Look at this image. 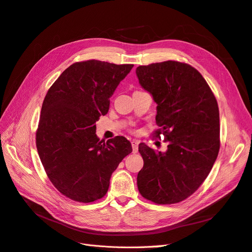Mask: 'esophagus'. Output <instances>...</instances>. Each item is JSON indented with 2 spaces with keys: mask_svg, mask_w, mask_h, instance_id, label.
I'll return each instance as SVG.
<instances>
[{
  "mask_svg": "<svg viewBox=\"0 0 252 252\" xmlns=\"http://www.w3.org/2000/svg\"><path fill=\"white\" fill-rule=\"evenodd\" d=\"M131 146H132L133 153H137V151H138V140H136V139L131 140Z\"/></svg>",
  "mask_w": 252,
  "mask_h": 252,
  "instance_id": "obj_1",
  "label": "esophagus"
}]
</instances>
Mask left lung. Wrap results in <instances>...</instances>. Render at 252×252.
I'll use <instances>...</instances> for the list:
<instances>
[{
	"label": "left lung",
	"instance_id": "obj_1",
	"mask_svg": "<svg viewBox=\"0 0 252 252\" xmlns=\"http://www.w3.org/2000/svg\"><path fill=\"white\" fill-rule=\"evenodd\" d=\"M136 75L158 104L156 135L163 133L168 141L165 153L139 143L143 167L137 174L138 190L156 204H174L195 193L218 158V101L205 79L188 63L140 65Z\"/></svg>",
	"mask_w": 252,
	"mask_h": 252
}]
</instances>
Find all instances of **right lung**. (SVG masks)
Listing matches in <instances>:
<instances>
[{"instance_id": "1", "label": "right lung", "mask_w": 252, "mask_h": 252, "mask_svg": "<svg viewBox=\"0 0 252 252\" xmlns=\"http://www.w3.org/2000/svg\"><path fill=\"white\" fill-rule=\"evenodd\" d=\"M132 67L95 59L75 63L46 94L35 132L37 150L48 178L71 200L101 199L112 173L132 152L124 136L104 142L95 133V123L109 112L110 97Z\"/></svg>"}]
</instances>
